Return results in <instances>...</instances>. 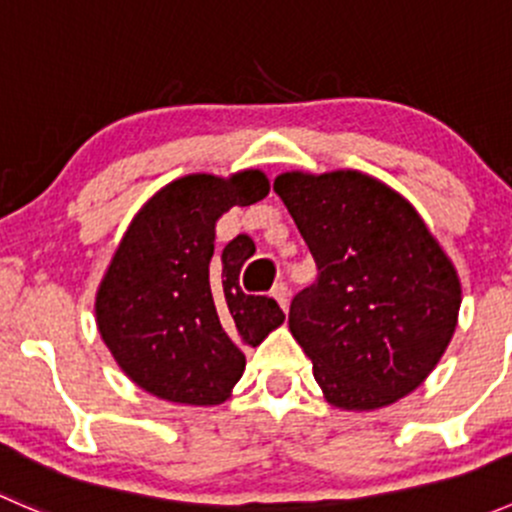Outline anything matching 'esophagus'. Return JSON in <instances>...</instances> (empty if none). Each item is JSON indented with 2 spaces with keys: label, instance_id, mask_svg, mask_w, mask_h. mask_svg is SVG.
I'll list each match as a JSON object with an SVG mask.
<instances>
[{
  "label": "esophagus",
  "instance_id": "34e87169",
  "mask_svg": "<svg viewBox=\"0 0 512 512\" xmlns=\"http://www.w3.org/2000/svg\"><path fill=\"white\" fill-rule=\"evenodd\" d=\"M272 297H275L277 302H280V307L287 312V307H289V289H287V282H277V285L272 287Z\"/></svg>",
  "mask_w": 512,
  "mask_h": 512
}]
</instances>
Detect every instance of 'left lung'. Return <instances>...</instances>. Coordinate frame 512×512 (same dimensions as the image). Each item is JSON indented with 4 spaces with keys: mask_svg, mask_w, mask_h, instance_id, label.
<instances>
[{
    "mask_svg": "<svg viewBox=\"0 0 512 512\" xmlns=\"http://www.w3.org/2000/svg\"><path fill=\"white\" fill-rule=\"evenodd\" d=\"M275 193L317 262L289 304V332L329 404L366 411L411 394L456 329L451 260L399 193L356 170L285 173Z\"/></svg>",
    "mask_w": 512,
    "mask_h": 512,
    "instance_id": "8db88e82",
    "label": "left lung"
}]
</instances>
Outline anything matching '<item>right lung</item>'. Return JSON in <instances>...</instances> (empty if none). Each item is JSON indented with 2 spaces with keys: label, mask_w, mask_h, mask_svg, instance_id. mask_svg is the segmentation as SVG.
I'll return each instance as SVG.
<instances>
[{
  "label": "right lung",
  "mask_w": 512,
  "mask_h": 512,
  "mask_svg": "<svg viewBox=\"0 0 512 512\" xmlns=\"http://www.w3.org/2000/svg\"><path fill=\"white\" fill-rule=\"evenodd\" d=\"M267 193L260 170L230 180L185 175L133 218L98 287L96 322L118 366L148 394L220 404L245 371L242 349L285 322L275 299L240 289L247 245L232 240L215 255L223 213Z\"/></svg>",
  "instance_id": "right-lung-1"
}]
</instances>
